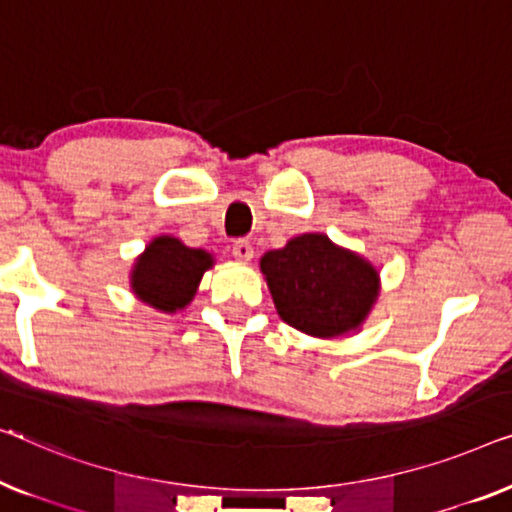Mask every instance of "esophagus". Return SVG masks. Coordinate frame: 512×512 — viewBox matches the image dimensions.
Segmentation results:
<instances>
[{"instance_id":"34e87169","label":"esophagus","mask_w":512,"mask_h":512,"mask_svg":"<svg viewBox=\"0 0 512 512\" xmlns=\"http://www.w3.org/2000/svg\"><path fill=\"white\" fill-rule=\"evenodd\" d=\"M232 253L236 259H239V262H250V259H253V246H250V241L239 239V241H234Z\"/></svg>"}]
</instances>
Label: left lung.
Returning a JSON list of instances; mask_svg holds the SVG:
<instances>
[{
  "label": "left lung",
  "instance_id": "left-lung-1",
  "mask_svg": "<svg viewBox=\"0 0 512 512\" xmlns=\"http://www.w3.org/2000/svg\"><path fill=\"white\" fill-rule=\"evenodd\" d=\"M280 320L318 338L355 331L378 299L376 266L325 234H301L259 259Z\"/></svg>",
  "mask_w": 512,
  "mask_h": 512
}]
</instances>
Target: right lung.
Masks as SVG:
<instances>
[{
  "mask_svg": "<svg viewBox=\"0 0 512 512\" xmlns=\"http://www.w3.org/2000/svg\"><path fill=\"white\" fill-rule=\"evenodd\" d=\"M213 266V255L187 248L174 236H157L136 257L129 285L143 304L162 313H176L197 294L199 280Z\"/></svg>",
  "mask_w": 512,
  "mask_h": 512,
  "instance_id": "add662e5",
  "label": "right lung"
}]
</instances>
